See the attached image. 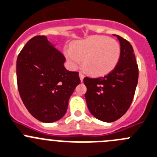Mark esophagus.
<instances>
[{"label": "esophagus", "instance_id": "1", "mask_svg": "<svg viewBox=\"0 0 157 157\" xmlns=\"http://www.w3.org/2000/svg\"><path fill=\"white\" fill-rule=\"evenodd\" d=\"M79 77H80V79H81V82H82L83 81V78H84V75L82 74V72H80L79 73Z\"/></svg>", "mask_w": 157, "mask_h": 157}]
</instances>
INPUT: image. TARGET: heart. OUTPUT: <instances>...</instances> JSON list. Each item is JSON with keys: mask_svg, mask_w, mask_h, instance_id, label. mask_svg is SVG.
Wrapping results in <instances>:
<instances>
[{"mask_svg": "<svg viewBox=\"0 0 157 157\" xmlns=\"http://www.w3.org/2000/svg\"><path fill=\"white\" fill-rule=\"evenodd\" d=\"M121 55L120 45L116 40L105 36H91L71 43L65 56L73 68L83 65L89 73L102 76L113 71Z\"/></svg>", "mask_w": 157, "mask_h": 157, "instance_id": "1", "label": "heart"}]
</instances>
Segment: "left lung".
Masks as SVG:
<instances>
[{
    "label": "left lung",
    "instance_id": "1",
    "mask_svg": "<svg viewBox=\"0 0 157 157\" xmlns=\"http://www.w3.org/2000/svg\"><path fill=\"white\" fill-rule=\"evenodd\" d=\"M121 55L116 68L104 77L84 78L85 97L89 112L98 119L111 122L126 113L133 99L139 68L130 43L116 35Z\"/></svg>",
    "mask_w": 157,
    "mask_h": 157
}]
</instances>
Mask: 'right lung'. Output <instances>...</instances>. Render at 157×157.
Wrapping results in <instances>:
<instances>
[{
    "mask_svg": "<svg viewBox=\"0 0 157 157\" xmlns=\"http://www.w3.org/2000/svg\"><path fill=\"white\" fill-rule=\"evenodd\" d=\"M65 58L44 35L30 39L17 59V83L24 105L35 119L53 122L63 117L68 99L81 82L78 71H68Z\"/></svg>",
    "mask_w": 157,
    "mask_h": 157,
    "instance_id": "right-lung-1",
    "label": "right lung"
}]
</instances>
